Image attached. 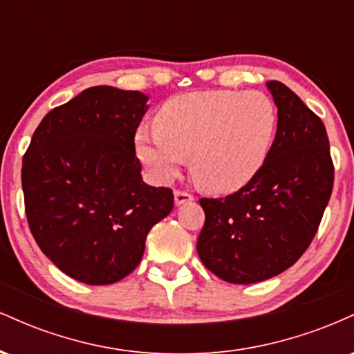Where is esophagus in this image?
I'll list each match as a JSON object with an SVG mask.
<instances>
[{
	"label": "esophagus",
	"instance_id": "1",
	"mask_svg": "<svg viewBox=\"0 0 354 354\" xmlns=\"http://www.w3.org/2000/svg\"><path fill=\"white\" fill-rule=\"evenodd\" d=\"M191 201H193V196H191V194L185 193V191H174V205L176 206L186 205V203Z\"/></svg>",
	"mask_w": 354,
	"mask_h": 354
}]
</instances>
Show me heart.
Listing matches in <instances>:
<instances>
[{"label": "heart", "mask_w": 354, "mask_h": 354, "mask_svg": "<svg viewBox=\"0 0 354 354\" xmlns=\"http://www.w3.org/2000/svg\"><path fill=\"white\" fill-rule=\"evenodd\" d=\"M156 129L140 128L138 158L158 181L173 180L186 156L206 191L231 194L258 176L270 156L278 111L261 91H198L174 96L158 111Z\"/></svg>", "instance_id": "obj_1"}]
</instances>
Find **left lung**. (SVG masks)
<instances>
[{
	"label": "left lung",
	"instance_id": "8db88e82",
	"mask_svg": "<svg viewBox=\"0 0 354 354\" xmlns=\"http://www.w3.org/2000/svg\"><path fill=\"white\" fill-rule=\"evenodd\" d=\"M278 128L265 166L226 198H203V265L234 284L265 281L299 259L318 231L335 168L323 121L286 84L268 81Z\"/></svg>",
	"mask_w": 354,
	"mask_h": 354
}]
</instances>
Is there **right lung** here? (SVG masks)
<instances>
[{
    "label": "right lung",
    "mask_w": 354,
    "mask_h": 354,
    "mask_svg": "<svg viewBox=\"0 0 354 354\" xmlns=\"http://www.w3.org/2000/svg\"><path fill=\"white\" fill-rule=\"evenodd\" d=\"M148 96L93 86L51 109L23 158L31 233L64 274L111 284L140 265L149 230L173 209V193L141 178L136 129Z\"/></svg>",
    "instance_id": "right-lung-1"
}]
</instances>
